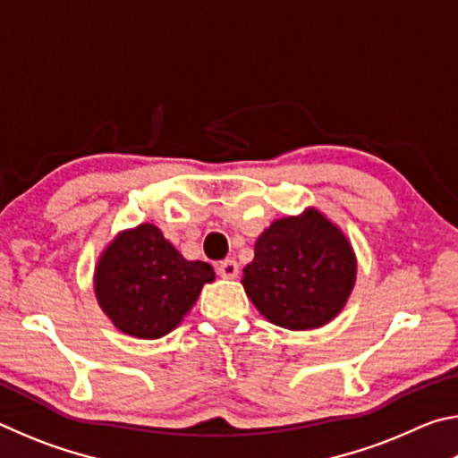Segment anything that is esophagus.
Returning a JSON list of instances; mask_svg holds the SVG:
<instances>
[{"instance_id":"34e87169","label":"esophagus","mask_w":458,"mask_h":458,"mask_svg":"<svg viewBox=\"0 0 458 458\" xmlns=\"http://www.w3.org/2000/svg\"><path fill=\"white\" fill-rule=\"evenodd\" d=\"M216 270H218V275L224 276V278H236L238 276V265H236V260H232V259L218 262Z\"/></svg>"}]
</instances>
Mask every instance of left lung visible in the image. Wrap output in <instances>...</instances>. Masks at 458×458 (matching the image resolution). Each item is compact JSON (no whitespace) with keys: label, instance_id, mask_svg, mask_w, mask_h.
<instances>
[{"label":"left lung","instance_id":"8db88e82","mask_svg":"<svg viewBox=\"0 0 458 458\" xmlns=\"http://www.w3.org/2000/svg\"><path fill=\"white\" fill-rule=\"evenodd\" d=\"M355 254L335 224L309 208L275 220L254 244L244 291L278 327H323L344 309L355 283Z\"/></svg>","mask_w":458,"mask_h":458}]
</instances>
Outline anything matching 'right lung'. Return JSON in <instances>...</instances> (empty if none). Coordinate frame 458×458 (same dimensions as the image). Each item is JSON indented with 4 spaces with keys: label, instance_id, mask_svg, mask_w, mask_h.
<instances>
[{
    "label": "right lung",
    "instance_id": "obj_1",
    "mask_svg": "<svg viewBox=\"0 0 458 458\" xmlns=\"http://www.w3.org/2000/svg\"><path fill=\"white\" fill-rule=\"evenodd\" d=\"M214 276L208 262L185 260L157 226L139 224L100 254L95 294L119 331L157 339L182 323Z\"/></svg>",
    "mask_w": 458,
    "mask_h": 458
}]
</instances>
